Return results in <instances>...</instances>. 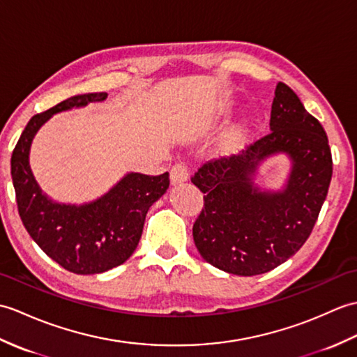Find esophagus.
Instances as JSON below:
<instances>
[{
    "label": "esophagus",
    "mask_w": 357,
    "mask_h": 357,
    "mask_svg": "<svg viewBox=\"0 0 357 357\" xmlns=\"http://www.w3.org/2000/svg\"><path fill=\"white\" fill-rule=\"evenodd\" d=\"M188 177H189V168L186 163L178 162L172 166V169H171V183L172 185L181 183V181L188 180Z\"/></svg>",
    "instance_id": "obj_1"
}]
</instances>
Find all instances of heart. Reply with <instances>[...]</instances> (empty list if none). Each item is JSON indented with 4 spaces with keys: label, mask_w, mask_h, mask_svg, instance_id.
Segmentation results:
<instances>
[{
    "label": "heart",
    "mask_w": 357,
    "mask_h": 357,
    "mask_svg": "<svg viewBox=\"0 0 357 357\" xmlns=\"http://www.w3.org/2000/svg\"><path fill=\"white\" fill-rule=\"evenodd\" d=\"M238 139H240V134L238 132L231 134V137H229V145H231V146L236 145V142H238Z\"/></svg>",
    "instance_id": "b5f03b06"
}]
</instances>
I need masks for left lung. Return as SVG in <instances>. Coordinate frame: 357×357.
Masks as SVG:
<instances>
[{
    "label": "left lung",
    "instance_id": "obj_1",
    "mask_svg": "<svg viewBox=\"0 0 357 357\" xmlns=\"http://www.w3.org/2000/svg\"><path fill=\"white\" fill-rule=\"evenodd\" d=\"M287 152L294 160L282 193H261L251 176L264 156ZM333 174L327 134L296 93L280 82L271 131L245 151L204 162L191 177L203 192L192 236L200 255L227 273L253 276L278 267L303 248L326 200Z\"/></svg>",
    "mask_w": 357,
    "mask_h": 357
}]
</instances>
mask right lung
Listing matches in <instances>:
<instances>
[{
  "label": "right lung",
  "instance_id": "add662e5",
  "mask_svg": "<svg viewBox=\"0 0 357 357\" xmlns=\"http://www.w3.org/2000/svg\"><path fill=\"white\" fill-rule=\"evenodd\" d=\"M105 98V93H86L35 114L24 128L10 160L24 227L47 257L77 275L102 273L123 264L137 248L148 209L169 186V172L160 176L131 172L90 204L53 203L41 192L29 165L30 144L39 126L54 113Z\"/></svg>",
  "mask_w": 357,
  "mask_h": 357
}]
</instances>
